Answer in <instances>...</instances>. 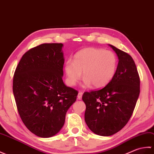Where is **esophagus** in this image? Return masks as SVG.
<instances>
[{
  "label": "esophagus",
  "instance_id": "34e87169",
  "mask_svg": "<svg viewBox=\"0 0 154 154\" xmlns=\"http://www.w3.org/2000/svg\"><path fill=\"white\" fill-rule=\"evenodd\" d=\"M82 92L79 91V93L78 94V100H82Z\"/></svg>",
  "mask_w": 154,
  "mask_h": 154
}]
</instances>
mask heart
<instances>
[{
	"instance_id": "heart-1",
	"label": "heart",
	"mask_w": 154,
	"mask_h": 154,
	"mask_svg": "<svg viewBox=\"0 0 154 154\" xmlns=\"http://www.w3.org/2000/svg\"><path fill=\"white\" fill-rule=\"evenodd\" d=\"M118 60L114 53L102 49L88 47L75 54L74 60H68L64 65L66 82L74 86L82 76L84 86L95 88L105 86L113 78Z\"/></svg>"
}]
</instances>
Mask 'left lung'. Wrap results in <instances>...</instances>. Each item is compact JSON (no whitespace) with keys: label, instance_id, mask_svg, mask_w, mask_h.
Instances as JSON below:
<instances>
[{"label":"left lung","instance_id":"obj_1","mask_svg":"<svg viewBox=\"0 0 154 154\" xmlns=\"http://www.w3.org/2000/svg\"><path fill=\"white\" fill-rule=\"evenodd\" d=\"M117 53L119 63L113 78L98 90L84 92L85 121L100 136L115 134L127 124L140 94L139 74L132 57L109 45Z\"/></svg>","mask_w":154,"mask_h":154}]
</instances>
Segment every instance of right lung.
I'll return each mask as SVG.
<instances>
[{"instance_id":"add662e5","label":"right lung","mask_w":154,"mask_h":154,"mask_svg":"<svg viewBox=\"0 0 154 154\" xmlns=\"http://www.w3.org/2000/svg\"><path fill=\"white\" fill-rule=\"evenodd\" d=\"M62 43H43L23 54L13 77V94L20 117L42 138L55 135L78 92L63 80Z\"/></svg>"}]
</instances>
